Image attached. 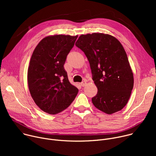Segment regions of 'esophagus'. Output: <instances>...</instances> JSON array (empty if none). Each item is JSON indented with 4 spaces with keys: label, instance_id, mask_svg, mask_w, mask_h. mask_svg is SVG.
Listing matches in <instances>:
<instances>
[{
    "label": "esophagus",
    "instance_id": "34e87169",
    "mask_svg": "<svg viewBox=\"0 0 156 156\" xmlns=\"http://www.w3.org/2000/svg\"><path fill=\"white\" fill-rule=\"evenodd\" d=\"M86 84H87V83L86 81H83L82 83H81V86H83V87L85 86Z\"/></svg>",
    "mask_w": 156,
    "mask_h": 156
}]
</instances>
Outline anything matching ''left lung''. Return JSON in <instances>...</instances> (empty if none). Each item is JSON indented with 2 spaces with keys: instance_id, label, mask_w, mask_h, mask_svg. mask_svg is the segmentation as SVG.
<instances>
[{
  "instance_id": "1",
  "label": "left lung",
  "mask_w": 156,
  "mask_h": 156,
  "mask_svg": "<svg viewBox=\"0 0 156 156\" xmlns=\"http://www.w3.org/2000/svg\"><path fill=\"white\" fill-rule=\"evenodd\" d=\"M75 45L87 58L98 87L94 105L109 115L121 110L130 98L134 78L120 42L112 35L93 33L80 36Z\"/></svg>"
}]
</instances>
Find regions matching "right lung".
Returning a JSON list of instances; mask_svg holds the SVG:
<instances>
[{
    "label": "right lung",
    "mask_w": 156,
    "mask_h": 156,
    "mask_svg": "<svg viewBox=\"0 0 156 156\" xmlns=\"http://www.w3.org/2000/svg\"><path fill=\"white\" fill-rule=\"evenodd\" d=\"M76 36L55 34L44 37L35 48L28 69V84L35 104L51 115L66 109L78 90L72 85L64 69L66 56Z\"/></svg>",
    "instance_id": "obj_1"
}]
</instances>
